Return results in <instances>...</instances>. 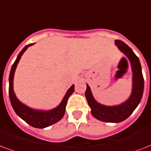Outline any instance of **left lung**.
I'll return each instance as SVG.
<instances>
[{
  "label": "left lung",
  "instance_id": "obj_1",
  "mask_svg": "<svg viewBox=\"0 0 151 151\" xmlns=\"http://www.w3.org/2000/svg\"><path fill=\"white\" fill-rule=\"evenodd\" d=\"M115 45L129 58L131 63L132 70L133 73L132 92L131 96L128 100L121 105L107 106L99 104L95 100L92 96L89 86L87 85V88L85 91V97L88 105L91 107L92 110L91 113L93 115V117L102 122L118 123L127 119L139 105L143 96L144 79H143L142 68L139 58L136 56L133 51L126 44L120 40H116Z\"/></svg>",
  "mask_w": 151,
  "mask_h": 151
}]
</instances>
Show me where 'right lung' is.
I'll list each match as a JSON object with an SVG mask.
<instances>
[{
  "instance_id": "right-lung-1",
  "label": "right lung",
  "mask_w": 151,
  "mask_h": 151,
  "mask_svg": "<svg viewBox=\"0 0 151 151\" xmlns=\"http://www.w3.org/2000/svg\"><path fill=\"white\" fill-rule=\"evenodd\" d=\"M33 45L34 44H29L28 45L25 46L23 49L19 52V54L18 55L15 63H13L12 66L10 75H9V98H10L11 103H12L13 109L19 117H21L22 120H24L27 124H29V125H31L34 128L44 129V128L50 126L52 124L56 123L63 117L67 100L74 91V85H72L69 88L60 104L53 110H48V111L33 110L31 108L22 104L16 98L14 91H13V78H14L15 69H16L17 64L22 56V55L24 53V52L27 50L29 46Z\"/></svg>"
}]
</instances>
